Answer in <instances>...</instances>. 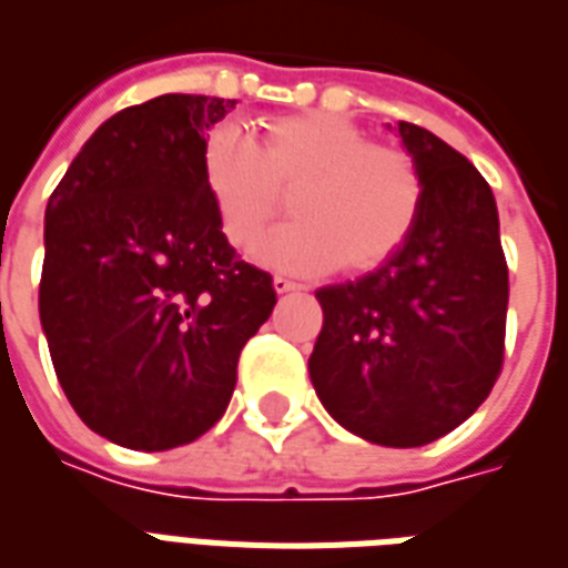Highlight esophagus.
<instances>
[{
	"instance_id": "esophagus-1",
	"label": "esophagus",
	"mask_w": 568,
	"mask_h": 568,
	"mask_svg": "<svg viewBox=\"0 0 568 568\" xmlns=\"http://www.w3.org/2000/svg\"><path fill=\"white\" fill-rule=\"evenodd\" d=\"M272 284H275V290H278V293H293V290H302L300 281L284 278V275H275V281H272Z\"/></svg>"
}]
</instances>
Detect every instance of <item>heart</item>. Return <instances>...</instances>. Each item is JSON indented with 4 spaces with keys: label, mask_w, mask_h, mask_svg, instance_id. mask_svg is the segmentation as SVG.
Segmentation results:
<instances>
[{
    "label": "heart",
    "mask_w": 568,
    "mask_h": 568,
    "mask_svg": "<svg viewBox=\"0 0 568 568\" xmlns=\"http://www.w3.org/2000/svg\"><path fill=\"white\" fill-rule=\"evenodd\" d=\"M206 185L221 233L251 248L293 191L287 227L268 233L257 257L290 272L341 263L368 272L395 254L416 227L422 179L410 158L368 143L365 131L332 113H287L263 125L260 146L239 128L212 131L203 146Z\"/></svg>",
    "instance_id": "heart-1"
}]
</instances>
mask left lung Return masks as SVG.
Returning a JSON list of instances; mask_svg holds the SVG:
<instances>
[{
    "label": "left lung",
    "mask_w": 568,
    "mask_h": 568,
    "mask_svg": "<svg viewBox=\"0 0 568 568\" xmlns=\"http://www.w3.org/2000/svg\"><path fill=\"white\" fill-rule=\"evenodd\" d=\"M398 134L422 179L416 227L377 272L317 290L308 371L332 419L410 449L470 419L500 377L509 266L479 170L413 122Z\"/></svg>",
    "instance_id": "obj_1"
}]
</instances>
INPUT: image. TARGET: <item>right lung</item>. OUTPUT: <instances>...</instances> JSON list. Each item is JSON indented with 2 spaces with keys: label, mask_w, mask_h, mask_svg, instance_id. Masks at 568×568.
Segmentation results:
<instances>
[{
  "label": "right lung",
  "mask_w": 568,
  "mask_h": 568,
  "mask_svg": "<svg viewBox=\"0 0 568 568\" xmlns=\"http://www.w3.org/2000/svg\"><path fill=\"white\" fill-rule=\"evenodd\" d=\"M236 101L158 95L110 116L50 194L38 314L77 416L125 449L203 437L275 308L203 185L206 131Z\"/></svg>",
  "instance_id": "1"
}]
</instances>
